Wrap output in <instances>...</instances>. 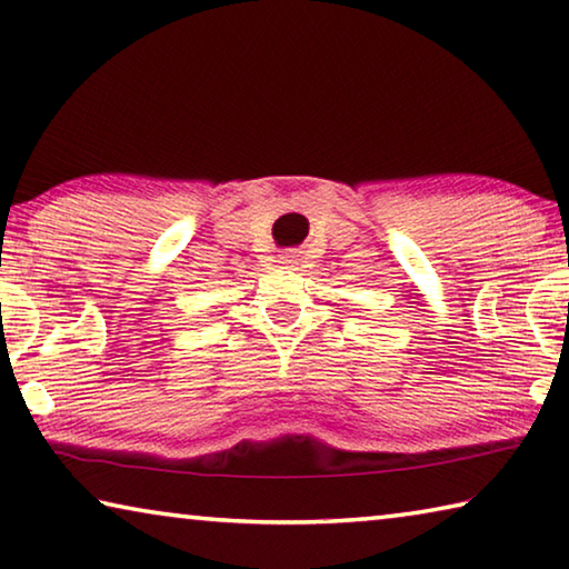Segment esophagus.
Wrapping results in <instances>:
<instances>
[{
  "label": "esophagus",
  "instance_id": "1",
  "mask_svg": "<svg viewBox=\"0 0 569 569\" xmlns=\"http://www.w3.org/2000/svg\"><path fill=\"white\" fill-rule=\"evenodd\" d=\"M281 263H283L286 268H293V266H298V256H296V253H291V256H286Z\"/></svg>",
  "mask_w": 569,
  "mask_h": 569
}]
</instances>
